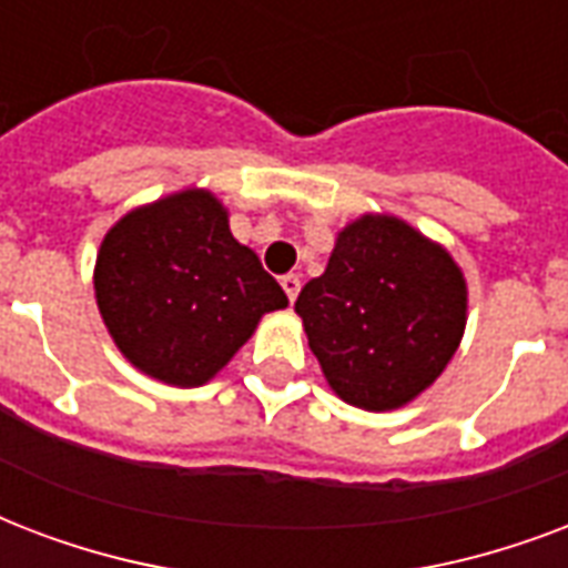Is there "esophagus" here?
Segmentation results:
<instances>
[{
    "instance_id": "1",
    "label": "esophagus",
    "mask_w": 568,
    "mask_h": 568,
    "mask_svg": "<svg viewBox=\"0 0 568 568\" xmlns=\"http://www.w3.org/2000/svg\"><path fill=\"white\" fill-rule=\"evenodd\" d=\"M281 287H284L290 302H296L298 290H302V281H298V275H284V278H281Z\"/></svg>"
}]
</instances>
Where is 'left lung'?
<instances>
[{"label": "left lung", "instance_id": "8db88e82", "mask_svg": "<svg viewBox=\"0 0 568 568\" xmlns=\"http://www.w3.org/2000/svg\"><path fill=\"white\" fill-rule=\"evenodd\" d=\"M468 287L447 248L397 215H362L296 298L307 346L349 406L390 412L433 385L465 332Z\"/></svg>", "mask_w": 568, "mask_h": 568}]
</instances>
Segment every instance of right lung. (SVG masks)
<instances>
[{
  "instance_id": "1",
  "label": "right lung",
  "mask_w": 568,
  "mask_h": 568,
  "mask_svg": "<svg viewBox=\"0 0 568 568\" xmlns=\"http://www.w3.org/2000/svg\"><path fill=\"white\" fill-rule=\"evenodd\" d=\"M94 296L126 362L178 388L213 379L263 314L287 307L278 281L236 243L227 210L206 189L126 213L97 252Z\"/></svg>"
}]
</instances>
